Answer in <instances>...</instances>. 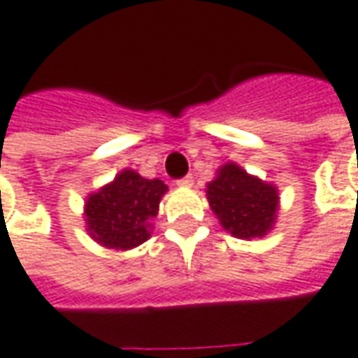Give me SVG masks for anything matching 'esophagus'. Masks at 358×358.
<instances>
[{
  "label": "esophagus",
  "instance_id": "obj_1",
  "mask_svg": "<svg viewBox=\"0 0 358 358\" xmlns=\"http://www.w3.org/2000/svg\"><path fill=\"white\" fill-rule=\"evenodd\" d=\"M192 182H194L192 176H184V178H180L176 184H178V186H192Z\"/></svg>",
  "mask_w": 358,
  "mask_h": 358
}]
</instances>
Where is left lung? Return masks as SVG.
Instances as JSON below:
<instances>
[{
	"label": "left lung",
	"mask_w": 358,
	"mask_h": 358,
	"mask_svg": "<svg viewBox=\"0 0 358 358\" xmlns=\"http://www.w3.org/2000/svg\"><path fill=\"white\" fill-rule=\"evenodd\" d=\"M208 202L231 236L250 240L271 229L279 196L271 184L250 176L236 164H226L208 184Z\"/></svg>",
	"instance_id": "left-lung-1"
}]
</instances>
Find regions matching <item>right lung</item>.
Instances as JSON below:
<instances>
[{"instance_id": "add662e5", "label": "right lung", "mask_w": 358, "mask_h": 358, "mask_svg": "<svg viewBox=\"0 0 358 358\" xmlns=\"http://www.w3.org/2000/svg\"><path fill=\"white\" fill-rule=\"evenodd\" d=\"M166 190L162 180L142 178L132 170H122L87 200L85 216L91 236L110 250L141 245L150 238V220L158 214V203Z\"/></svg>"}]
</instances>
